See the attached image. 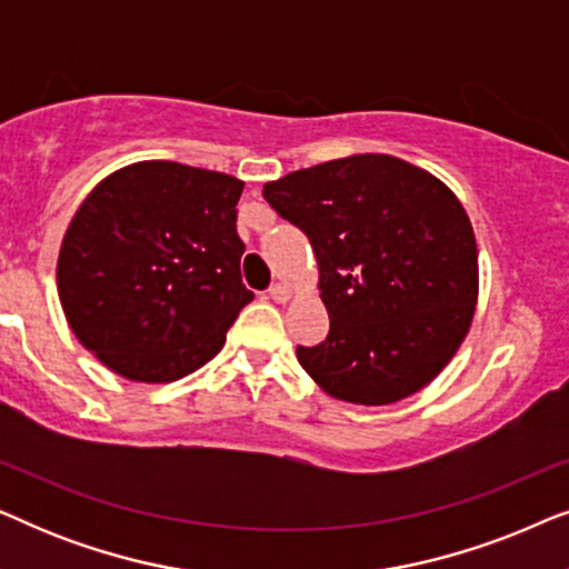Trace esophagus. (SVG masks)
<instances>
[{"mask_svg": "<svg viewBox=\"0 0 569 569\" xmlns=\"http://www.w3.org/2000/svg\"><path fill=\"white\" fill-rule=\"evenodd\" d=\"M269 298L274 302H287L292 298V290L287 284H271L269 287Z\"/></svg>", "mask_w": 569, "mask_h": 569, "instance_id": "34e87169", "label": "esophagus"}]
</instances>
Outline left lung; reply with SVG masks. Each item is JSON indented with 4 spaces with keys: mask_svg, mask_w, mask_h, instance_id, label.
<instances>
[{
    "mask_svg": "<svg viewBox=\"0 0 569 569\" xmlns=\"http://www.w3.org/2000/svg\"><path fill=\"white\" fill-rule=\"evenodd\" d=\"M306 232L329 337L298 347L326 393L386 407L425 388L469 333L479 253L469 214L440 178L393 154H352L263 186Z\"/></svg>",
    "mask_w": 569,
    "mask_h": 569,
    "instance_id": "8db88e82",
    "label": "left lung"
}]
</instances>
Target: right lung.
Returning a JSON list of instances; mask_svg holds the SVG:
<instances>
[{"instance_id": "1", "label": "right lung", "mask_w": 569, "mask_h": 569, "mask_svg": "<svg viewBox=\"0 0 569 569\" xmlns=\"http://www.w3.org/2000/svg\"><path fill=\"white\" fill-rule=\"evenodd\" d=\"M243 181L170 160L116 170L88 193L57 263L69 329L108 370L170 383L199 370L253 300L240 279Z\"/></svg>"}]
</instances>
